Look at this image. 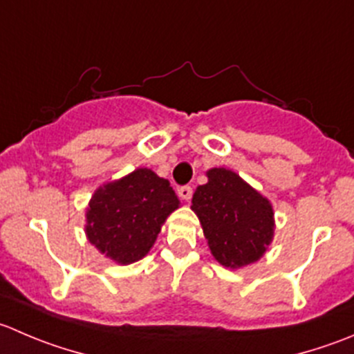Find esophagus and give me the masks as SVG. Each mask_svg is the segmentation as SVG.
Here are the masks:
<instances>
[{"label": "esophagus", "mask_w": 354, "mask_h": 354, "mask_svg": "<svg viewBox=\"0 0 354 354\" xmlns=\"http://www.w3.org/2000/svg\"><path fill=\"white\" fill-rule=\"evenodd\" d=\"M192 194H194V190H192V187H188V185H185V187L178 188V195H180V197L183 198V201H190Z\"/></svg>", "instance_id": "1"}]
</instances>
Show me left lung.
I'll return each mask as SVG.
<instances>
[{
    "mask_svg": "<svg viewBox=\"0 0 354 354\" xmlns=\"http://www.w3.org/2000/svg\"><path fill=\"white\" fill-rule=\"evenodd\" d=\"M214 259L226 268L256 263L273 240L275 219L266 197L233 171L212 167L192 198Z\"/></svg>",
    "mask_w": 354,
    "mask_h": 354,
    "instance_id": "left-lung-1",
    "label": "left lung"
}]
</instances>
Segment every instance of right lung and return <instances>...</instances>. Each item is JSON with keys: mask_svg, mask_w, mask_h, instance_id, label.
Listing matches in <instances>:
<instances>
[{"mask_svg": "<svg viewBox=\"0 0 354 354\" xmlns=\"http://www.w3.org/2000/svg\"><path fill=\"white\" fill-rule=\"evenodd\" d=\"M178 207L169 181L140 167L97 188L86 211V235L109 259L131 264L149 254L160 226Z\"/></svg>", "mask_w": 354, "mask_h": 354, "instance_id": "obj_1", "label": "right lung"}]
</instances>
